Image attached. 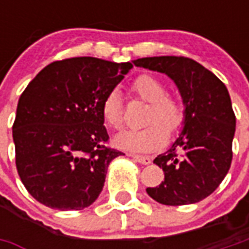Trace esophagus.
Masks as SVG:
<instances>
[{
  "label": "esophagus",
  "instance_id": "1",
  "mask_svg": "<svg viewBox=\"0 0 249 249\" xmlns=\"http://www.w3.org/2000/svg\"><path fill=\"white\" fill-rule=\"evenodd\" d=\"M130 157L134 159V160H137L140 163H142V165H148L151 163V157H147V155H139V154H130Z\"/></svg>",
  "mask_w": 249,
  "mask_h": 249
}]
</instances>
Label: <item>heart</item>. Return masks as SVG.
Segmentation results:
<instances>
[{"label": "heart", "instance_id": "1", "mask_svg": "<svg viewBox=\"0 0 249 249\" xmlns=\"http://www.w3.org/2000/svg\"><path fill=\"white\" fill-rule=\"evenodd\" d=\"M130 91L139 100L148 102L145 109V127L126 130L115 139L118 148L127 151H151L160 148L166 142V131L176 133L186 119V107L180 98L166 92V86L154 74H140L130 84ZM101 116L104 123L113 130L123 126V104L120 94L110 90L101 102Z\"/></svg>", "mask_w": 249, "mask_h": 249}]
</instances>
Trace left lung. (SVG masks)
<instances>
[{
    "instance_id": "left-lung-1",
    "label": "left lung",
    "mask_w": 249,
    "mask_h": 249,
    "mask_svg": "<svg viewBox=\"0 0 249 249\" xmlns=\"http://www.w3.org/2000/svg\"><path fill=\"white\" fill-rule=\"evenodd\" d=\"M136 66L166 73L186 105L184 127L170 149L154 159L165 180L147 193L163 205H188L211 196L233 159L235 115L225 83L186 56H151Z\"/></svg>"
}]
</instances>
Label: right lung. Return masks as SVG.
<instances>
[{
    "label": "right lung",
    "mask_w": 249,
    "mask_h": 249,
    "mask_svg": "<svg viewBox=\"0 0 249 249\" xmlns=\"http://www.w3.org/2000/svg\"><path fill=\"white\" fill-rule=\"evenodd\" d=\"M133 68L92 56L45 66L22 92L12 126L16 169L30 196L59 211L90 206L102 191L110 148L101 102Z\"/></svg>",
    "instance_id": "add662e5"
}]
</instances>
